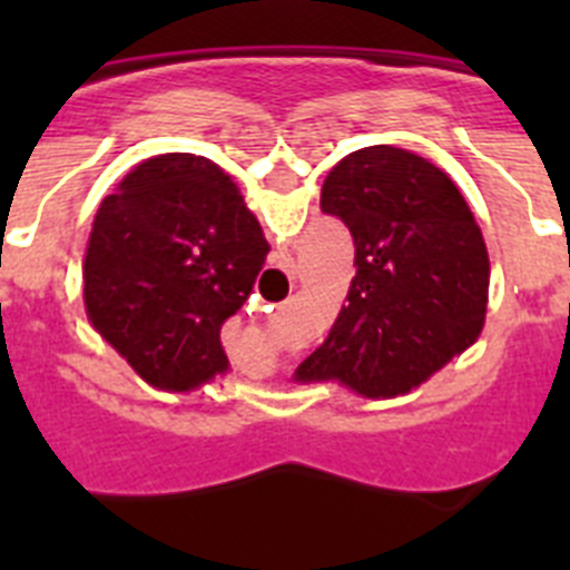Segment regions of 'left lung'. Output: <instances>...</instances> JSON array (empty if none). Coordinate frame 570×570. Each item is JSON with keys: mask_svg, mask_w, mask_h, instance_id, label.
<instances>
[{"mask_svg": "<svg viewBox=\"0 0 570 570\" xmlns=\"http://www.w3.org/2000/svg\"><path fill=\"white\" fill-rule=\"evenodd\" d=\"M320 208L354 236L356 276L302 382L340 380L367 400L407 394L485 325V239L451 176L391 145L347 154Z\"/></svg>", "mask_w": 570, "mask_h": 570, "instance_id": "8db88e82", "label": "left lung"}]
</instances>
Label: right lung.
<instances>
[{
	"mask_svg": "<svg viewBox=\"0 0 570 570\" xmlns=\"http://www.w3.org/2000/svg\"><path fill=\"white\" fill-rule=\"evenodd\" d=\"M268 250L219 165L154 156L99 205L82 265L85 311L142 380L190 391L228 371L219 331L250 296Z\"/></svg>",
	"mask_w": 570,
	"mask_h": 570,
	"instance_id": "obj_1",
	"label": "right lung"
}]
</instances>
